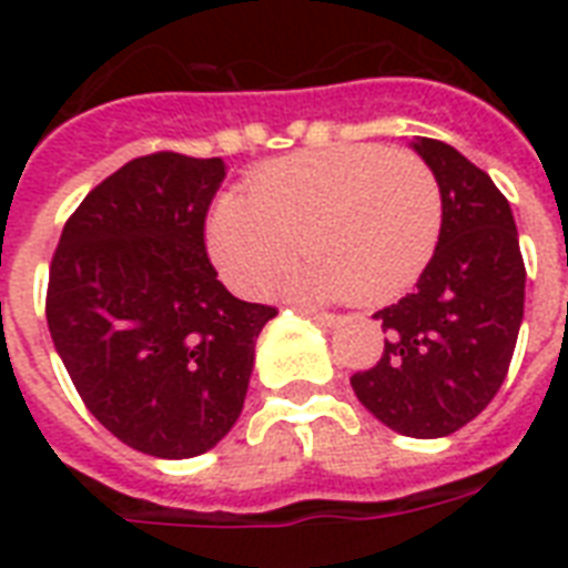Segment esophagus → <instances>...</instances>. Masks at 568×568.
Returning <instances> with one entry per match:
<instances>
[{"label":"esophagus","instance_id":"esophagus-1","mask_svg":"<svg viewBox=\"0 0 568 568\" xmlns=\"http://www.w3.org/2000/svg\"><path fill=\"white\" fill-rule=\"evenodd\" d=\"M297 312L301 315H306V318H312L315 324H321V327H333L338 321V315H333V312H318V310H306V306H297Z\"/></svg>","mask_w":568,"mask_h":568}]
</instances>
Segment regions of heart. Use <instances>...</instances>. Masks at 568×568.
<instances>
[{"label": "heart", "instance_id": "obj_1", "mask_svg": "<svg viewBox=\"0 0 568 568\" xmlns=\"http://www.w3.org/2000/svg\"><path fill=\"white\" fill-rule=\"evenodd\" d=\"M442 232V189L418 153L377 144L280 159L247 196L223 194L209 217V250L223 280L262 294L301 241L310 256L283 280L306 301L377 303L418 280Z\"/></svg>", "mask_w": 568, "mask_h": 568}]
</instances>
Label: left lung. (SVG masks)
Returning <instances> with one entry per match:
<instances>
[{"label":"left lung","instance_id":"obj_1","mask_svg":"<svg viewBox=\"0 0 568 568\" xmlns=\"http://www.w3.org/2000/svg\"><path fill=\"white\" fill-rule=\"evenodd\" d=\"M442 189V232L415 292L379 310L386 347L351 377L368 413L413 439H439L486 409L525 315V262L510 203L450 144L415 138Z\"/></svg>","mask_w":568,"mask_h":568}]
</instances>
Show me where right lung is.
<instances>
[{
  "mask_svg": "<svg viewBox=\"0 0 568 568\" xmlns=\"http://www.w3.org/2000/svg\"><path fill=\"white\" fill-rule=\"evenodd\" d=\"M223 176L221 159H132L84 196L49 267V336L75 392L150 457H196L232 430L276 315L232 297L205 256Z\"/></svg>",
  "mask_w": 568,
  "mask_h": 568,
  "instance_id": "obj_1",
  "label": "right lung"
}]
</instances>
